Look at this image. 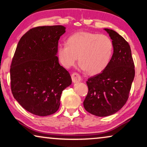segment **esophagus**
I'll return each mask as SVG.
<instances>
[{
  "label": "esophagus",
  "mask_w": 147,
  "mask_h": 147,
  "mask_svg": "<svg viewBox=\"0 0 147 147\" xmlns=\"http://www.w3.org/2000/svg\"><path fill=\"white\" fill-rule=\"evenodd\" d=\"M71 78H72V81H73L74 83L78 82L80 81L82 79L80 75V74L77 73H74L72 74Z\"/></svg>",
  "instance_id": "34e87169"
}]
</instances>
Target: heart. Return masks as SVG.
<instances>
[{
    "label": "heart",
    "instance_id": "heart-1",
    "mask_svg": "<svg viewBox=\"0 0 147 147\" xmlns=\"http://www.w3.org/2000/svg\"><path fill=\"white\" fill-rule=\"evenodd\" d=\"M113 51V42L108 36L82 31L71 35L67 45L58 47L57 53L65 68L73 66L78 57L82 70L90 74H97L108 66Z\"/></svg>",
    "mask_w": 147,
    "mask_h": 147
}]
</instances>
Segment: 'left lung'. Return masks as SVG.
I'll use <instances>...</instances> for the list:
<instances>
[{"instance_id": "1", "label": "left lung", "mask_w": 147, "mask_h": 147, "mask_svg": "<svg viewBox=\"0 0 147 147\" xmlns=\"http://www.w3.org/2000/svg\"><path fill=\"white\" fill-rule=\"evenodd\" d=\"M113 44V53L106 68L86 82L88 93L84 101L87 111L98 117L114 114L126 104L135 76L130 45L113 30L104 29Z\"/></svg>"}]
</instances>
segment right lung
I'll list each match as a JSON object with an SVG mask.
<instances>
[{
	"label": "right lung",
	"instance_id": "add662e5",
	"mask_svg": "<svg viewBox=\"0 0 147 147\" xmlns=\"http://www.w3.org/2000/svg\"><path fill=\"white\" fill-rule=\"evenodd\" d=\"M61 25L35 27L17 45L10 66L13 97L29 112L39 116L58 111L62 91L71 84L70 74L56 56Z\"/></svg>",
	"mask_w": 147,
	"mask_h": 147
}]
</instances>
